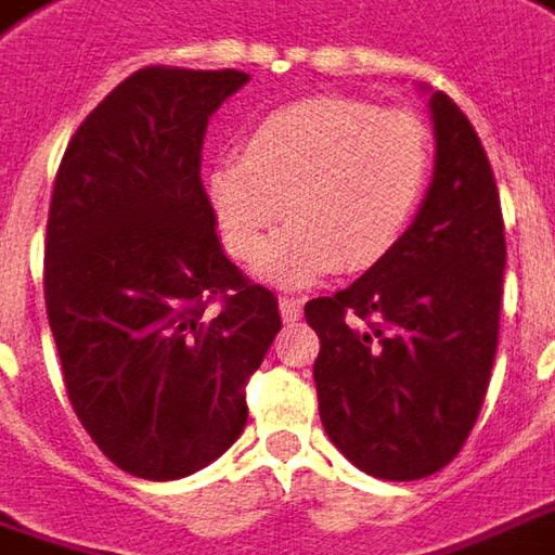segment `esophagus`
<instances>
[{
	"mask_svg": "<svg viewBox=\"0 0 555 555\" xmlns=\"http://www.w3.org/2000/svg\"><path fill=\"white\" fill-rule=\"evenodd\" d=\"M279 310H282V319H285V322H295V319H300V313H304V300H300V297L282 295L279 297Z\"/></svg>",
	"mask_w": 555,
	"mask_h": 555,
	"instance_id": "34e87169",
	"label": "esophagus"
}]
</instances>
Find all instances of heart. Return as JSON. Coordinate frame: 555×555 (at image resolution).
<instances>
[{"label":"heart","instance_id":"heart-1","mask_svg":"<svg viewBox=\"0 0 555 555\" xmlns=\"http://www.w3.org/2000/svg\"><path fill=\"white\" fill-rule=\"evenodd\" d=\"M433 165V131L414 113L322 94L255 119L242 159H220L205 186L220 240L240 260L263 255L285 208L292 223L270 245L263 273L304 285L390 258L424 205Z\"/></svg>","mask_w":555,"mask_h":555}]
</instances>
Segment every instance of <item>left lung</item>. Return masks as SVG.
<instances>
[{"label": "left lung", "mask_w": 555, "mask_h": 555, "mask_svg": "<svg viewBox=\"0 0 555 555\" xmlns=\"http://www.w3.org/2000/svg\"><path fill=\"white\" fill-rule=\"evenodd\" d=\"M436 171L409 236L380 267L307 300L319 417L347 461L424 479L464 449L486 402L504 295V215L486 146L433 94Z\"/></svg>", "instance_id": "8db88e82"}]
</instances>
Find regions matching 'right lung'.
<instances>
[{
    "label": "right lung",
    "instance_id": "add662e5",
    "mask_svg": "<svg viewBox=\"0 0 555 555\" xmlns=\"http://www.w3.org/2000/svg\"><path fill=\"white\" fill-rule=\"evenodd\" d=\"M242 69L144 67L69 138L46 230V310L69 405L125 473L211 464L282 328L276 295L223 255L202 186L208 116Z\"/></svg>",
    "mask_w": 555,
    "mask_h": 555
}]
</instances>
